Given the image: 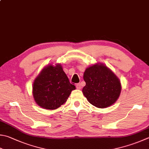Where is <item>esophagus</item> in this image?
Returning a JSON list of instances; mask_svg holds the SVG:
<instances>
[{"label":"esophagus","instance_id":"1","mask_svg":"<svg viewBox=\"0 0 149 149\" xmlns=\"http://www.w3.org/2000/svg\"><path fill=\"white\" fill-rule=\"evenodd\" d=\"M76 87H77V88L78 89H80L81 88H82V86H81V84L80 83L77 84V86H76Z\"/></svg>","mask_w":149,"mask_h":149}]
</instances>
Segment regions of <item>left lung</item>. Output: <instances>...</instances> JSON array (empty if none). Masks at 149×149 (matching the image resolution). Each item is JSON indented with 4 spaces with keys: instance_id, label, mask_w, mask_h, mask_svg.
Instances as JSON below:
<instances>
[{
    "instance_id": "left-lung-1",
    "label": "left lung",
    "mask_w": 149,
    "mask_h": 149,
    "mask_svg": "<svg viewBox=\"0 0 149 149\" xmlns=\"http://www.w3.org/2000/svg\"><path fill=\"white\" fill-rule=\"evenodd\" d=\"M86 86L82 93L88 102L99 108L109 107L116 102L121 91L119 78L106 65L95 63L84 73Z\"/></svg>"
}]
</instances>
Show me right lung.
Returning <instances> with one entry per match:
<instances>
[{
	"instance_id": "right-lung-1",
	"label": "right lung",
	"mask_w": 149,
	"mask_h": 149,
	"mask_svg": "<svg viewBox=\"0 0 149 149\" xmlns=\"http://www.w3.org/2000/svg\"><path fill=\"white\" fill-rule=\"evenodd\" d=\"M76 88L69 82L60 63L49 64L41 70L32 86L35 102L41 108L56 109L67 101Z\"/></svg>"
}]
</instances>
